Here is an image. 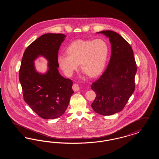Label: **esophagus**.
Masks as SVG:
<instances>
[{
	"instance_id": "obj_1",
	"label": "esophagus",
	"mask_w": 159,
	"mask_h": 159,
	"mask_svg": "<svg viewBox=\"0 0 159 159\" xmlns=\"http://www.w3.org/2000/svg\"><path fill=\"white\" fill-rule=\"evenodd\" d=\"M73 89L74 91H79L80 89V86H79V84H74L73 85Z\"/></svg>"
}]
</instances>
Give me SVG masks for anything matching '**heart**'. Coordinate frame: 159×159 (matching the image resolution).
<instances>
[{"mask_svg":"<svg viewBox=\"0 0 159 159\" xmlns=\"http://www.w3.org/2000/svg\"><path fill=\"white\" fill-rule=\"evenodd\" d=\"M108 52V45L102 39L77 40L67 46V55L61 54L58 57V63L67 76H71L79 64L84 73L93 77L102 71Z\"/></svg>","mask_w":159,"mask_h":159,"instance_id":"1","label":"heart"}]
</instances>
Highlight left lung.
I'll return each mask as SVG.
<instances>
[{
    "mask_svg": "<svg viewBox=\"0 0 159 159\" xmlns=\"http://www.w3.org/2000/svg\"><path fill=\"white\" fill-rule=\"evenodd\" d=\"M109 38L111 55L106 70L91 89L96 97L91 106L97 113L110 116L121 111L135 91L136 64L128 42L113 31L98 32Z\"/></svg>",
    "mask_w": 159,
    "mask_h": 159,
    "instance_id": "1",
    "label": "left lung"
}]
</instances>
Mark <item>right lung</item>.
Returning <instances> with one entry per match:
<instances>
[{
	"instance_id": "right-lung-1",
	"label": "right lung",
	"mask_w": 159,
	"mask_h": 159,
	"mask_svg": "<svg viewBox=\"0 0 159 159\" xmlns=\"http://www.w3.org/2000/svg\"><path fill=\"white\" fill-rule=\"evenodd\" d=\"M66 35L47 33L29 46L23 54L19 71V80L23 98L38 116L45 119H53L66 111L74 91L73 82L58 72V54ZM43 56L48 61L45 74L37 72L34 61Z\"/></svg>"
}]
</instances>
